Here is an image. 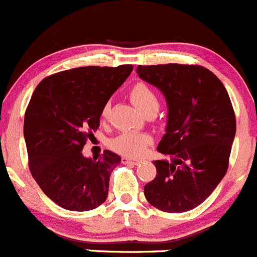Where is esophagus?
I'll return each mask as SVG.
<instances>
[{"mask_svg": "<svg viewBox=\"0 0 257 257\" xmlns=\"http://www.w3.org/2000/svg\"><path fill=\"white\" fill-rule=\"evenodd\" d=\"M122 162L126 163V165H132V166H137L142 162L141 160H134V158L130 157H122Z\"/></svg>", "mask_w": 257, "mask_h": 257, "instance_id": "obj_1", "label": "esophagus"}]
</instances>
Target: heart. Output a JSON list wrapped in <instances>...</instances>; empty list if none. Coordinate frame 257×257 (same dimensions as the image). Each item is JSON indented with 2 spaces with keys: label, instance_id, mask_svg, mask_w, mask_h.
<instances>
[{
  "label": "heart",
  "instance_id": "1",
  "mask_svg": "<svg viewBox=\"0 0 257 257\" xmlns=\"http://www.w3.org/2000/svg\"><path fill=\"white\" fill-rule=\"evenodd\" d=\"M130 97L134 101V104L139 107L142 112H147L150 109L158 107V97L156 92L153 91L146 83H136L130 90ZM110 104H106L101 109V120H105L109 115ZM151 137L147 134L136 131H125L118 136L113 137L110 141V148L115 152L120 153L122 156L128 157H136L140 156L145 151L147 145L151 144Z\"/></svg>",
  "mask_w": 257,
  "mask_h": 257
}]
</instances>
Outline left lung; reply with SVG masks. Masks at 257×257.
<instances>
[{"mask_svg": "<svg viewBox=\"0 0 257 257\" xmlns=\"http://www.w3.org/2000/svg\"><path fill=\"white\" fill-rule=\"evenodd\" d=\"M142 80L163 92L168 116L153 162L157 174L145 186L151 205L183 213L202 204L225 176L236 120L225 86L199 65H139Z\"/></svg>", "mask_w": 257, "mask_h": 257, "instance_id": "left-lung-1", "label": "left lung"}]
</instances>
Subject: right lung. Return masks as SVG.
I'll list each match as a JSON object with an SVG mask.
<instances>
[{"label":"right lung","instance_id":"obj_1","mask_svg":"<svg viewBox=\"0 0 257 257\" xmlns=\"http://www.w3.org/2000/svg\"><path fill=\"white\" fill-rule=\"evenodd\" d=\"M134 67H83L38 84L25 115L26 146L33 178L59 207L86 211L109 194L110 176L121 157L106 150L94 158L83 147L100 126L101 109Z\"/></svg>","mask_w":257,"mask_h":257}]
</instances>
